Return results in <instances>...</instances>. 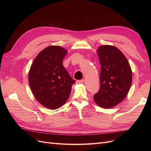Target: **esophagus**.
Returning a JSON list of instances; mask_svg holds the SVG:
<instances>
[{
	"instance_id": "esophagus-1",
	"label": "esophagus",
	"mask_w": 151,
	"mask_h": 151,
	"mask_svg": "<svg viewBox=\"0 0 151 151\" xmlns=\"http://www.w3.org/2000/svg\"><path fill=\"white\" fill-rule=\"evenodd\" d=\"M84 83V80L83 79H81V80H77L76 81V83L77 84H82Z\"/></svg>"
}]
</instances>
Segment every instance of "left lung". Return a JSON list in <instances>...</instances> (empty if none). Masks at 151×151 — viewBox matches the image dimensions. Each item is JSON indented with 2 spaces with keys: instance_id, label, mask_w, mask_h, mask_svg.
<instances>
[{
  "instance_id": "8db88e82",
  "label": "left lung",
  "mask_w": 151,
  "mask_h": 151,
  "mask_svg": "<svg viewBox=\"0 0 151 151\" xmlns=\"http://www.w3.org/2000/svg\"><path fill=\"white\" fill-rule=\"evenodd\" d=\"M99 63L100 88L94 95L99 106L110 108L121 103L129 93L132 72L124 55L116 47L103 45L97 50Z\"/></svg>"
}]
</instances>
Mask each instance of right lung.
I'll list each match as a JSON object with an SVG mask.
<instances>
[{"label":"right lung","instance_id":"add662e5","mask_svg":"<svg viewBox=\"0 0 151 151\" xmlns=\"http://www.w3.org/2000/svg\"><path fill=\"white\" fill-rule=\"evenodd\" d=\"M67 51L59 46H50L40 52L29 72V84L35 98L51 109L61 107L67 101L75 81L63 67Z\"/></svg>","mask_w":151,"mask_h":151}]
</instances>
